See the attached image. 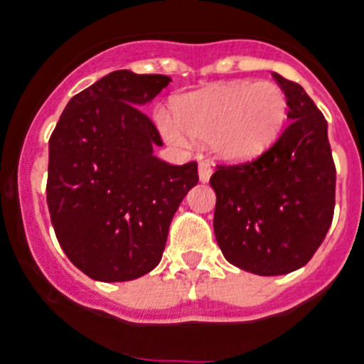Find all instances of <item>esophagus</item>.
Masks as SVG:
<instances>
[{
  "label": "esophagus",
  "mask_w": 364,
  "mask_h": 364,
  "mask_svg": "<svg viewBox=\"0 0 364 364\" xmlns=\"http://www.w3.org/2000/svg\"><path fill=\"white\" fill-rule=\"evenodd\" d=\"M198 172H200V181L207 183L209 181L210 173H213V166H210L209 161H200V166H198Z\"/></svg>",
  "instance_id": "1"
}]
</instances>
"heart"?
<instances>
[{
    "label": "heart",
    "instance_id": "b5f03b06",
    "mask_svg": "<svg viewBox=\"0 0 364 364\" xmlns=\"http://www.w3.org/2000/svg\"><path fill=\"white\" fill-rule=\"evenodd\" d=\"M287 96L270 81H235L177 100L176 116H159L164 135L185 142L188 135L213 140V149L228 163L259 157L279 136L287 120Z\"/></svg>",
    "mask_w": 364,
    "mask_h": 364
}]
</instances>
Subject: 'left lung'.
Here are the masks:
<instances>
[{
    "mask_svg": "<svg viewBox=\"0 0 364 364\" xmlns=\"http://www.w3.org/2000/svg\"><path fill=\"white\" fill-rule=\"evenodd\" d=\"M289 125L259 157L216 164L215 235L231 264L259 276L289 274L311 261L335 210L337 170L328 122L294 81L274 73Z\"/></svg>",
    "mask_w": 364,
    "mask_h": 364,
    "instance_id": "8db88e82",
    "label": "left lung"
}]
</instances>
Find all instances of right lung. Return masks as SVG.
I'll return each instance as SVG.
<instances>
[{"label":"right lung","instance_id":"1","mask_svg":"<svg viewBox=\"0 0 364 364\" xmlns=\"http://www.w3.org/2000/svg\"><path fill=\"white\" fill-rule=\"evenodd\" d=\"M172 79L116 70L75 94L50 136L48 207L66 257L96 281H131L163 257L177 207L198 185V163L173 166L140 107Z\"/></svg>","mask_w":364,"mask_h":364}]
</instances>
